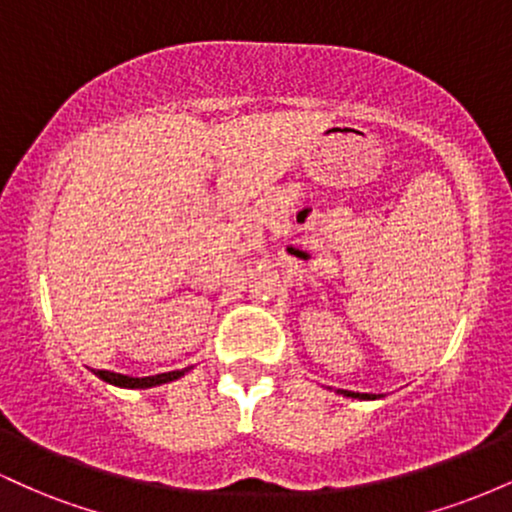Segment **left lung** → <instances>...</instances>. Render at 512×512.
I'll return each instance as SVG.
<instances>
[{"mask_svg": "<svg viewBox=\"0 0 512 512\" xmlns=\"http://www.w3.org/2000/svg\"><path fill=\"white\" fill-rule=\"evenodd\" d=\"M342 395L344 397H354V399H375L370 395H363V392H351V390H342Z\"/></svg>", "mask_w": 512, "mask_h": 512, "instance_id": "8db88e82", "label": "left lung"}]
</instances>
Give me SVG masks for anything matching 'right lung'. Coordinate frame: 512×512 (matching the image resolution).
Returning a JSON list of instances; mask_svg holds the SVG:
<instances>
[{
  "label": "right lung",
  "instance_id": "1",
  "mask_svg": "<svg viewBox=\"0 0 512 512\" xmlns=\"http://www.w3.org/2000/svg\"><path fill=\"white\" fill-rule=\"evenodd\" d=\"M187 373V368L182 370H170V373H158V375H149V378H129V375L122 373H110V370H96V375L105 383L117 385V387H129V390H144V387H154V385H163L170 383V380H178Z\"/></svg>",
  "mask_w": 512,
  "mask_h": 512
}]
</instances>
